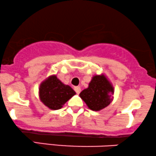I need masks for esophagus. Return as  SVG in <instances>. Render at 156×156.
I'll return each instance as SVG.
<instances>
[{
    "instance_id": "34e87169",
    "label": "esophagus",
    "mask_w": 156,
    "mask_h": 156,
    "mask_svg": "<svg viewBox=\"0 0 156 156\" xmlns=\"http://www.w3.org/2000/svg\"><path fill=\"white\" fill-rule=\"evenodd\" d=\"M75 91H76V92L77 93V94H79V93L80 92V91H81V89H80V87H75Z\"/></svg>"
}]
</instances>
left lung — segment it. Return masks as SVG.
<instances>
[{
	"mask_svg": "<svg viewBox=\"0 0 156 156\" xmlns=\"http://www.w3.org/2000/svg\"><path fill=\"white\" fill-rule=\"evenodd\" d=\"M114 89L104 74L92 77L88 88L80 93V97L89 109L98 112L112 103Z\"/></svg>",
	"mask_w": 156,
	"mask_h": 156,
	"instance_id": "8db88e82",
	"label": "left lung"
}]
</instances>
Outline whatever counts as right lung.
Returning <instances> with one entry per match:
<instances>
[{
	"label": "right lung",
	"instance_id": "right-lung-1",
	"mask_svg": "<svg viewBox=\"0 0 156 156\" xmlns=\"http://www.w3.org/2000/svg\"><path fill=\"white\" fill-rule=\"evenodd\" d=\"M76 93L69 86L62 83L55 75L50 76L39 85L41 102L51 110H58Z\"/></svg>",
	"mask_w": 156,
	"mask_h": 156
}]
</instances>
